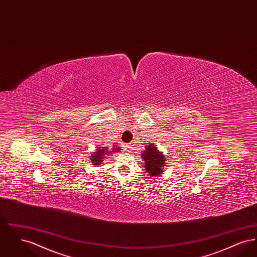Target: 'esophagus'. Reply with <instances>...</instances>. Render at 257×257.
<instances>
[{"label":"esophagus","instance_id":"34e87169","mask_svg":"<svg viewBox=\"0 0 257 257\" xmlns=\"http://www.w3.org/2000/svg\"><path fill=\"white\" fill-rule=\"evenodd\" d=\"M125 151L128 152V153H131L132 152V146L131 145H126L125 146Z\"/></svg>","mask_w":257,"mask_h":257}]
</instances>
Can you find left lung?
Instances as JSON below:
<instances>
[{
  "label": "left lung",
  "instance_id": "1",
  "mask_svg": "<svg viewBox=\"0 0 257 257\" xmlns=\"http://www.w3.org/2000/svg\"><path fill=\"white\" fill-rule=\"evenodd\" d=\"M142 158L145 161V170L148 172L149 176H159L163 173L166 157L155 145L148 144L142 153Z\"/></svg>",
  "mask_w": 257,
  "mask_h": 257
}]
</instances>
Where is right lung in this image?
<instances>
[{
  "mask_svg": "<svg viewBox=\"0 0 257 257\" xmlns=\"http://www.w3.org/2000/svg\"><path fill=\"white\" fill-rule=\"evenodd\" d=\"M106 147V145H104ZM120 150H122L121 148L116 147V145H114L111 150H109L108 147H97L95 148V151L93 153L90 154V162L92 163V165L94 166H100L103 164L104 159H108V155L112 154L114 152H119Z\"/></svg>",
  "mask_w": 257,
  "mask_h": 257,
  "instance_id": "right-lung-1",
  "label": "right lung"
}]
</instances>
